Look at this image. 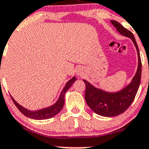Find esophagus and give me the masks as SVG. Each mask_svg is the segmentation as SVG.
Returning a JSON list of instances; mask_svg holds the SVG:
<instances>
[{"mask_svg": "<svg viewBox=\"0 0 149 149\" xmlns=\"http://www.w3.org/2000/svg\"><path fill=\"white\" fill-rule=\"evenodd\" d=\"M77 75H78V76L83 75V74H84V68H79L78 69H77Z\"/></svg>", "mask_w": 149, "mask_h": 149, "instance_id": "obj_1", "label": "esophagus"}]
</instances>
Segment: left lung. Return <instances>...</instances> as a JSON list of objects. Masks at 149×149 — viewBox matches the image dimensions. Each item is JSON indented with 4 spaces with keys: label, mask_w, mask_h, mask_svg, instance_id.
I'll list each match as a JSON object with an SVG mask.
<instances>
[{
    "label": "left lung",
    "mask_w": 149,
    "mask_h": 149,
    "mask_svg": "<svg viewBox=\"0 0 149 149\" xmlns=\"http://www.w3.org/2000/svg\"><path fill=\"white\" fill-rule=\"evenodd\" d=\"M111 23L119 33L132 39L137 51L138 68L131 84L117 93L104 92L94 87L89 82L84 80L86 85L85 99L86 104L95 113L107 117L116 116L123 113L132 104L140 84L142 72V63L139 51L133 33L130 30L125 28L119 22L111 21Z\"/></svg>",
    "instance_id": "1"
}]
</instances>
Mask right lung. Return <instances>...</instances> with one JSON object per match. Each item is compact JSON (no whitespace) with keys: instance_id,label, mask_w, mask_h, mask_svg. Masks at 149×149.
Listing matches in <instances>:
<instances>
[{"instance_id":"right-lung-1","label":"right lung","mask_w":149,"mask_h":149,"mask_svg":"<svg viewBox=\"0 0 149 149\" xmlns=\"http://www.w3.org/2000/svg\"><path fill=\"white\" fill-rule=\"evenodd\" d=\"M75 81L76 77H74L73 78L71 79L70 81H68V83L65 84V87L63 88V91H62L58 101H56L53 106L47 107V108L42 109V110H37V111H30V110H27V109H25L22 106H21L20 104H18L12 96L11 98L13 101V103L15 104V106L17 107V108L20 110V112L22 113H23L24 115L26 116L27 117H29L30 119H39V120H41V119H49V118H51V117L54 116L56 114L59 113L60 110L63 109V105H64V101H65V92L71 87V86H72V84H73V83Z\"/></svg>"}]
</instances>
